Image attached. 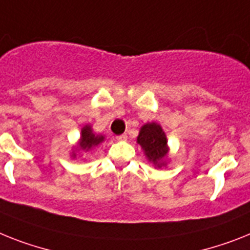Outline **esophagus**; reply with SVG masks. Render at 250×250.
Instances as JSON below:
<instances>
[{"label": "esophagus", "mask_w": 250, "mask_h": 250, "mask_svg": "<svg viewBox=\"0 0 250 250\" xmlns=\"http://www.w3.org/2000/svg\"><path fill=\"white\" fill-rule=\"evenodd\" d=\"M117 140H118V141H125V140H127V135H119V136H117Z\"/></svg>", "instance_id": "esophagus-1"}]
</instances>
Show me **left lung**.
<instances>
[{
    "mask_svg": "<svg viewBox=\"0 0 250 250\" xmlns=\"http://www.w3.org/2000/svg\"><path fill=\"white\" fill-rule=\"evenodd\" d=\"M137 142L145 150L148 160L152 161L157 167L163 165V159L167 154V136L161 127L156 123H147L140 131Z\"/></svg>",
    "mask_w": 250,
    "mask_h": 250,
    "instance_id": "obj_1",
    "label": "left lung"
}]
</instances>
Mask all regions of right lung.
I'll use <instances>...</instances> for the list:
<instances>
[{"mask_svg": "<svg viewBox=\"0 0 250 250\" xmlns=\"http://www.w3.org/2000/svg\"><path fill=\"white\" fill-rule=\"evenodd\" d=\"M81 133L83 135H81V140H80V148H83L85 151H89L90 148L96 146V145H99L104 140L103 136L94 135L93 132H91V128H90V125L83 127Z\"/></svg>", "mask_w": 250, "mask_h": 250, "instance_id": "obj_1", "label": "right lung"}]
</instances>
